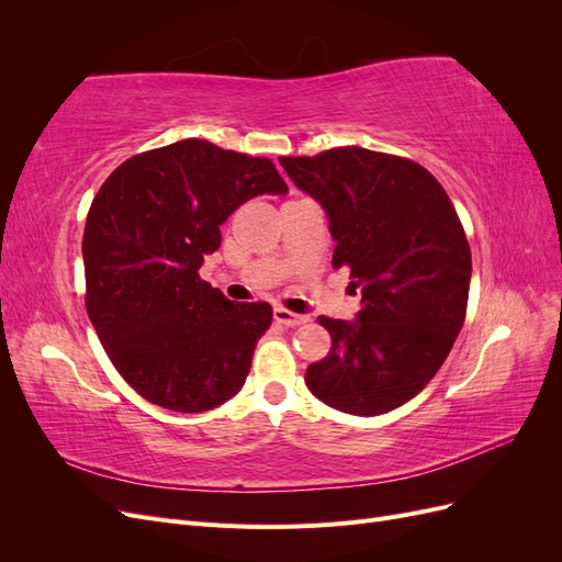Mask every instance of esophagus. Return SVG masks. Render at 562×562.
Here are the masks:
<instances>
[{
  "label": "esophagus",
  "instance_id": "esophagus-1",
  "mask_svg": "<svg viewBox=\"0 0 562 562\" xmlns=\"http://www.w3.org/2000/svg\"><path fill=\"white\" fill-rule=\"evenodd\" d=\"M274 321H277V323H281V326L295 328V326H302V323H307V321H310V316H304V314H293V312H288V310H283V307H277V310H274Z\"/></svg>",
  "mask_w": 562,
  "mask_h": 562
}]
</instances>
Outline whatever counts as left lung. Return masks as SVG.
<instances>
[{"label":"left lung","instance_id":"1","mask_svg":"<svg viewBox=\"0 0 562 562\" xmlns=\"http://www.w3.org/2000/svg\"><path fill=\"white\" fill-rule=\"evenodd\" d=\"M279 161L328 213L333 267L363 288L356 321L318 316L333 347L304 382L335 411L384 415L434 380L464 326V227L440 182L405 157L335 147Z\"/></svg>","mask_w":562,"mask_h":562}]
</instances>
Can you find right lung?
<instances>
[{"label":"right lung","mask_w":562,"mask_h":562,"mask_svg":"<svg viewBox=\"0 0 562 562\" xmlns=\"http://www.w3.org/2000/svg\"><path fill=\"white\" fill-rule=\"evenodd\" d=\"M285 190L269 159L199 138L140 151L98 190L83 300L112 366L149 403L203 413L244 386L271 307L227 300L199 267L241 203Z\"/></svg>","instance_id":"add662e5"}]
</instances>
